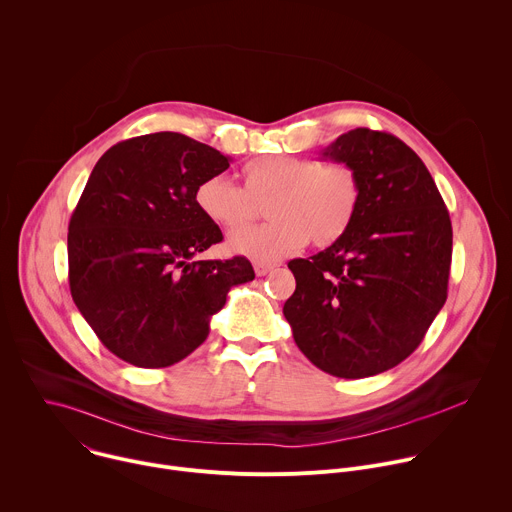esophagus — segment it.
Returning <instances> with one entry per match:
<instances>
[{
    "label": "esophagus",
    "instance_id": "esophagus-1",
    "mask_svg": "<svg viewBox=\"0 0 512 512\" xmlns=\"http://www.w3.org/2000/svg\"><path fill=\"white\" fill-rule=\"evenodd\" d=\"M253 267H255V273H257L259 277H263V275H267V273H271V271L275 269L273 263H263V261H257Z\"/></svg>",
    "mask_w": 512,
    "mask_h": 512
}]
</instances>
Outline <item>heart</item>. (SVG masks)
Instances as JSON below:
<instances>
[{
    "label": "heart",
    "mask_w": 512,
    "mask_h": 512,
    "mask_svg": "<svg viewBox=\"0 0 512 512\" xmlns=\"http://www.w3.org/2000/svg\"><path fill=\"white\" fill-rule=\"evenodd\" d=\"M245 189L225 175H211L195 187L199 213L221 229L247 225L255 203L267 205V225L229 235L227 249L257 261L283 259L311 239L329 247L354 225L362 205V183L348 164H327L303 156H261L243 168Z\"/></svg>",
    "instance_id": "obj_1"
}]
</instances>
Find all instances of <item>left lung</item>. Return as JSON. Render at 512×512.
<instances>
[{
    "instance_id": "8db88e82",
    "label": "left lung",
    "mask_w": 512,
    "mask_h": 512,
    "mask_svg": "<svg viewBox=\"0 0 512 512\" xmlns=\"http://www.w3.org/2000/svg\"><path fill=\"white\" fill-rule=\"evenodd\" d=\"M321 156L356 170L362 205L337 243L287 263L295 291L283 315L313 366L358 380L420 346L446 301L452 225L428 168L400 138L356 128Z\"/></svg>"
}]
</instances>
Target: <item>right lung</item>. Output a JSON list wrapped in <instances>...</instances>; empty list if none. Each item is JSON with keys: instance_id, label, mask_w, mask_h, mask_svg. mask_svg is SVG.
<instances>
[{"instance_id": "right-lung-1", "label": "right lung", "mask_w": 512, "mask_h": 512, "mask_svg": "<svg viewBox=\"0 0 512 512\" xmlns=\"http://www.w3.org/2000/svg\"><path fill=\"white\" fill-rule=\"evenodd\" d=\"M227 168V156L179 132L118 142L96 162L68 227L70 291L120 360L181 362L205 342L231 287L255 279L245 257L195 259L223 241L195 187Z\"/></svg>"}]
</instances>
